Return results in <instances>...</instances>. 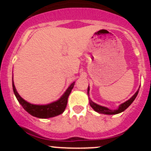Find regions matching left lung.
Returning a JSON list of instances; mask_svg holds the SVG:
<instances>
[{"instance_id": "8db88e82", "label": "left lung", "mask_w": 151, "mask_h": 151, "mask_svg": "<svg viewBox=\"0 0 151 151\" xmlns=\"http://www.w3.org/2000/svg\"><path fill=\"white\" fill-rule=\"evenodd\" d=\"M89 91H90V88H89V86H88V96H89ZM138 93H139V89L137 90V91L135 93L134 95L130 99H129L128 101H126V102L121 104L119 106H118V108L117 109H109V108L105 107V106H101V105L96 104V103H94L93 101H91L90 99H89V103H90V105H91V107H92L93 109L96 111V112H99V113L106 114V115H115V114H118V113H120V112H122L125 110V109H127V108L129 107L131 104H132V103L134 101V99H136Z\"/></svg>"}]
</instances>
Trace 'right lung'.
<instances>
[{
	"mask_svg": "<svg viewBox=\"0 0 151 151\" xmlns=\"http://www.w3.org/2000/svg\"><path fill=\"white\" fill-rule=\"evenodd\" d=\"M74 83H75L74 82L71 83V85L66 91V92L58 100L45 105L33 104L24 100L17 91L13 80H12V87H13V91L17 99L18 100L19 104L22 105V107L25 109V110L27 111L30 115L39 118H49L57 116L64 112L66 107L68 96H69L72 88H74Z\"/></svg>",
	"mask_w": 151,
	"mask_h": 151,
	"instance_id": "add662e5",
	"label": "right lung"
}]
</instances>
